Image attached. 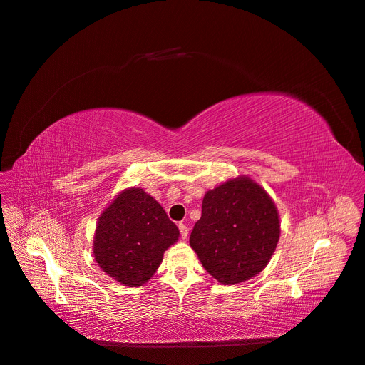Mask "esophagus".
<instances>
[{
	"label": "esophagus",
	"mask_w": 365,
	"mask_h": 365,
	"mask_svg": "<svg viewBox=\"0 0 365 365\" xmlns=\"http://www.w3.org/2000/svg\"><path fill=\"white\" fill-rule=\"evenodd\" d=\"M179 231H180V235H182V240H186L187 238V234H189V229L185 223H179Z\"/></svg>",
	"instance_id": "34e87169"
}]
</instances>
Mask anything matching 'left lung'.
I'll use <instances>...</instances> for the list:
<instances>
[{"instance_id":"obj_1","label":"left lung","mask_w":365,"mask_h":365,"mask_svg":"<svg viewBox=\"0 0 365 365\" xmlns=\"http://www.w3.org/2000/svg\"><path fill=\"white\" fill-rule=\"evenodd\" d=\"M281 234L274 200L248 176L205 192L189 244L204 269L222 285L252 279L269 263Z\"/></svg>"}]
</instances>
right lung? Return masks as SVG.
<instances>
[{
	"label": "right lung",
	"instance_id": "right-lung-1",
	"mask_svg": "<svg viewBox=\"0 0 365 365\" xmlns=\"http://www.w3.org/2000/svg\"><path fill=\"white\" fill-rule=\"evenodd\" d=\"M179 229L155 198L142 187H127L103 210L96 225L93 256L101 269L123 285L146 284L164 252L179 240Z\"/></svg>",
	"mask_w": 365,
	"mask_h": 365
}]
</instances>
